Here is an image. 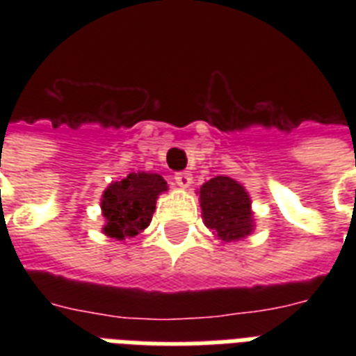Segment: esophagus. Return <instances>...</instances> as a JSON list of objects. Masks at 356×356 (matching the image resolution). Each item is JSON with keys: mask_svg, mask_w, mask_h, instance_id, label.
Listing matches in <instances>:
<instances>
[{"mask_svg": "<svg viewBox=\"0 0 356 356\" xmlns=\"http://www.w3.org/2000/svg\"><path fill=\"white\" fill-rule=\"evenodd\" d=\"M175 183H177L181 188H188L190 184H192V173L188 172L175 173Z\"/></svg>", "mask_w": 356, "mask_h": 356, "instance_id": "1", "label": "esophagus"}]
</instances>
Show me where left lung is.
<instances>
[{
	"mask_svg": "<svg viewBox=\"0 0 356 356\" xmlns=\"http://www.w3.org/2000/svg\"><path fill=\"white\" fill-rule=\"evenodd\" d=\"M197 194L201 218L216 240L231 243L253 234L254 212L243 184L225 175H218L201 184Z\"/></svg>",
	"mask_w": 356,
	"mask_h": 356,
	"instance_id": "1",
	"label": "left lung"
}]
</instances>
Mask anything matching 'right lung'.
<instances>
[{
	"instance_id": "1",
	"label": "right lung",
	"mask_w": 356,
	"mask_h": 356,
	"mask_svg": "<svg viewBox=\"0 0 356 356\" xmlns=\"http://www.w3.org/2000/svg\"><path fill=\"white\" fill-rule=\"evenodd\" d=\"M164 192H168V183L162 175L151 172H133L108 184L102 195L103 234L123 242L142 233L151 223L156 200Z\"/></svg>"
}]
</instances>
